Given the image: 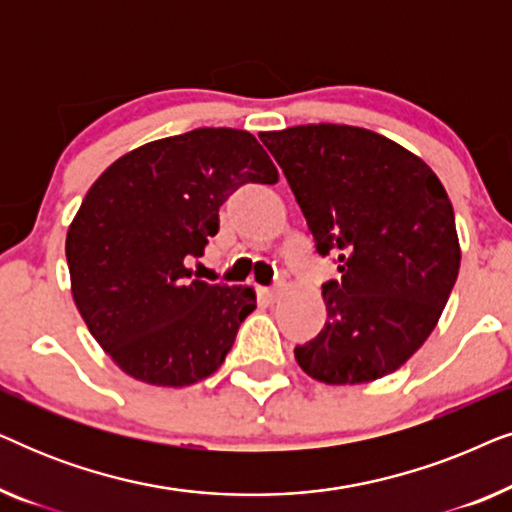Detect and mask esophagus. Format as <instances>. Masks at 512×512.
Instances as JSON below:
<instances>
[{
  "instance_id": "obj_1",
  "label": "esophagus",
  "mask_w": 512,
  "mask_h": 512,
  "mask_svg": "<svg viewBox=\"0 0 512 512\" xmlns=\"http://www.w3.org/2000/svg\"><path fill=\"white\" fill-rule=\"evenodd\" d=\"M279 293H282L279 289H261V296H263L265 300H270V303H272V300L279 298Z\"/></svg>"
}]
</instances>
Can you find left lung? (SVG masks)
Listing matches in <instances>:
<instances>
[{
  "label": "left lung",
  "instance_id": "1",
  "mask_svg": "<svg viewBox=\"0 0 512 512\" xmlns=\"http://www.w3.org/2000/svg\"><path fill=\"white\" fill-rule=\"evenodd\" d=\"M286 174L321 256L340 279L321 286L326 324L293 349L324 384L394 373L436 328L457 282L454 209L422 158L354 125L261 132Z\"/></svg>",
  "mask_w": 512,
  "mask_h": 512
}]
</instances>
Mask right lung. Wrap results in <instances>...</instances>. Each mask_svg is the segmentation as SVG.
Returning <instances> with one entry per match:
<instances>
[{
  "mask_svg": "<svg viewBox=\"0 0 512 512\" xmlns=\"http://www.w3.org/2000/svg\"><path fill=\"white\" fill-rule=\"evenodd\" d=\"M277 179L251 132L198 128L125 153L90 186L67 230L72 296L125 375L188 387L219 370L256 293L193 279L186 261L219 233L230 193Z\"/></svg>",
  "mask_w": 512,
  "mask_h": 512,
  "instance_id": "add662e5",
  "label": "right lung"
}]
</instances>
